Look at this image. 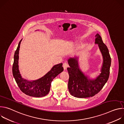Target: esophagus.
I'll return each mask as SVG.
<instances>
[{"mask_svg": "<svg viewBox=\"0 0 124 124\" xmlns=\"http://www.w3.org/2000/svg\"><path fill=\"white\" fill-rule=\"evenodd\" d=\"M63 66L64 69L65 70H66V69H67V67L68 66V63H66V62H64V63H63Z\"/></svg>", "mask_w": 124, "mask_h": 124, "instance_id": "34e87169", "label": "esophagus"}]
</instances>
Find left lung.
<instances>
[{
    "label": "left lung",
    "mask_w": 124,
    "mask_h": 124,
    "mask_svg": "<svg viewBox=\"0 0 124 124\" xmlns=\"http://www.w3.org/2000/svg\"><path fill=\"white\" fill-rule=\"evenodd\" d=\"M95 37V44H98L103 57L101 73L96 79H89L84 75L79 68L77 58H70L68 60V89L75 97L85 98L95 96L101 90L109 78L111 60L108 49L99 34Z\"/></svg>",
    "instance_id": "left-lung-1"
}]
</instances>
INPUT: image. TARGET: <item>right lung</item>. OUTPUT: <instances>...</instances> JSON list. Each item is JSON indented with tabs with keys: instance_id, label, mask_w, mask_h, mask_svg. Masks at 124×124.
<instances>
[{
	"instance_id": "1",
	"label": "right lung",
	"mask_w": 124,
	"mask_h": 124,
	"mask_svg": "<svg viewBox=\"0 0 124 124\" xmlns=\"http://www.w3.org/2000/svg\"><path fill=\"white\" fill-rule=\"evenodd\" d=\"M22 40L20 41L14 54L12 67L13 77L20 90L25 94L34 97H42L49 92L51 83L57 75L63 71L62 63L54 65L50 71L42 78L33 81L23 78L19 70V54Z\"/></svg>"
}]
</instances>
